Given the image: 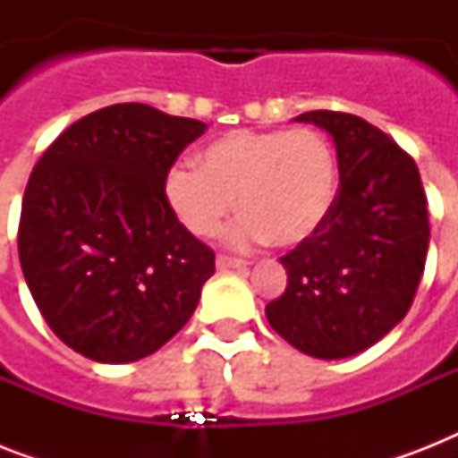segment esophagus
Segmentation results:
<instances>
[{
	"instance_id": "obj_1",
	"label": "esophagus",
	"mask_w": 458,
	"mask_h": 458,
	"mask_svg": "<svg viewBox=\"0 0 458 458\" xmlns=\"http://www.w3.org/2000/svg\"><path fill=\"white\" fill-rule=\"evenodd\" d=\"M216 266H218V268H247L250 261H244V259L237 257H228V254H218V257H216Z\"/></svg>"
}]
</instances>
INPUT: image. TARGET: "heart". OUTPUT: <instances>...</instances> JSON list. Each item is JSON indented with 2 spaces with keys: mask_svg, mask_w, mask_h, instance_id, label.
Returning a JSON list of instances; mask_svg holds the SVG:
<instances>
[{
  "mask_svg": "<svg viewBox=\"0 0 458 458\" xmlns=\"http://www.w3.org/2000/svg\"><path fill=\"white\" fill-rule=\"evenodd\" d=\"M337 157L313 128L230 131L165 175V199L192 235L211 237L237 208L228 240L300 247L318 235L337 199Z\"/></svg>",
  "mask_w": 458,
  "mask_h": 458,
  "instance_id": "obj_1",
  "label": "heart"
}]
</instances>
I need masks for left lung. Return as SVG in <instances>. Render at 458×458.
<instances>
[{"label":"left lung","instance_id":"left-lung-1","mask_svg":"<svg viewBox=\"0 0 458 458\" xmlns=\"http://www.w3.org/2000/svg\"><path fill=\"white\" fill-rule=\"evenodd\" d=\"M337 147L340 190L327 223L280 257L287 287L266 318L316 359L354 356L411 309L426 268L430 223L419 165L376 125L342 111H309Z\"/></svg>","mask_w":458,"mask_h":458}]
</instances>
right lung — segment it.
Listing matches in <instances>:
<instances>
[{"label": "right lung", "mask_w": 458, "mask_h": 458, "mask_svg": "<svg viewBox=\"0 0 458 458\" xmlns=\"http://www.w3.org/2000/svg\"><path fill=\"white\" fill-rule=\"evenodd\" d=\"M204 131L114 104L68 125L32 168L18 259L47 326L78 354L138 361L197 309L216 257L168 207L165 175Z\"/></svg>", "instance_id": "obj_1"}]
</instances>
